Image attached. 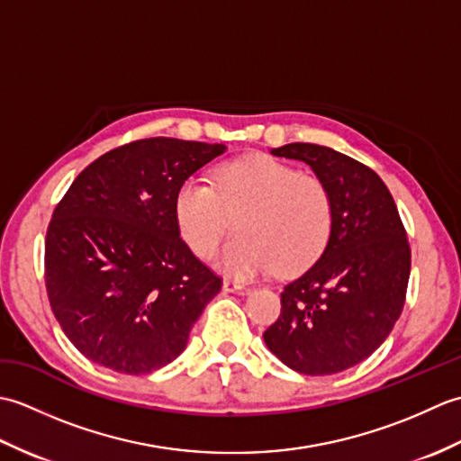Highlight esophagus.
I'll return each instance as SVG.
<instances>
[{
    "label": "esophagus",
    "mask_w": 461,
    "mask_h": 461,
    "mask_svg": "<svg viewBox=\"0 0 461 461\" xmlns=\"http://www.w3.org/2000/svg\"><path fill=\"white\" fill-rule=\"evenodd\" d=\"M223 291H228V293H236V295H248V293H249L251 289H249V287H246V285H241V283H236V281L225 279V281H223Z\"/></svg>",
    "instance_id": "34e87169"
}]
</instances>
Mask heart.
I'll list each match as a JSON object with an SVG mask.
<instances>
[{
  "label": "heart",
  "mask_w": 461,
  "mask_h": 461,
  "mask_svg": "<svg viewBox=\"0 0 461 461\" xmlns=\"http://www.w3.org/2000/svg\"><path fill=\"white\" fill-rule=\"evenodd\" d=\"M238 238L225 246L220 266L236 279L311 266L335 223V203L327 184L273 156H249L221 164L212 185L188 178L174 195V221L195 258L210 259L238 215Z\"/></svg>",
  "instance_id": "heart-1"
}]
</instances>
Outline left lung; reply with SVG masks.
Returning <instances> with one entry per match:
<instances>
[{
	"label": "left lung",
	"mask_w": 461,
	"mask_h": 461,
	"mask_svg": "<svg viewBox=\"0 0 461 461\" xmlns=\"http://www.w3.org/2000/svg\"><path fill=\"white\" fill-rule=\"evenodd\" d=\"M273 156L309 164L327 184L335 223L321 258L281 293L267 348L301 375H335L368 358L402 312L410 246L393 194L368 166L327 146L293 142Z\"/></svg>",
	"instance_id": "obj_1"
}]
</instances>
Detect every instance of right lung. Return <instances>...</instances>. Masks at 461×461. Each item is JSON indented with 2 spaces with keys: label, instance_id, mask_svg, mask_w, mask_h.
<instances>
[{
  "label": "right lung",
  "instance_id": "1",
  "mask_svg": "<svg viewBox=\"0 0 461 461\" xmlns=\"http://www.w3.org/2000/svg\"><path fill=\"white\" fill-rule=\"evenodd\" d=\"M223 144L156 136L103 154L57 203L45 238V287L77 350L146 375L185 348L221 279L185 248L174 221L180 184Z\"/></svg>",
  "mask_w": 461,
  "mask_h": 461
}]
</instances>
